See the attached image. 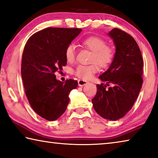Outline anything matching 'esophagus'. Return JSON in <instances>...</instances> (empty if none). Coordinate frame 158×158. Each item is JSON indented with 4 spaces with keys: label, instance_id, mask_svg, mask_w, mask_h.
<instances>
[{
    "label": "esophagus",
    "instance_id": "1",
    "mask_svg": "<svg viewBox=\"0 0 158 158\" xmlns=\"http://www.w3.org/2000/svg\"><path fill=\"white\" fill-rule=\"evenodd\" d=\"M78 84H79V86H83L84 85H86V84H87V81H84V80H82V79H79V80H78Z\"/></svg>",
    "mask_w": 158,
    "mask_h": 158
}]
</instances>
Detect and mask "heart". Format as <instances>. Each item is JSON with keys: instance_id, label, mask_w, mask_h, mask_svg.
I'll list each match as a JSON object with an SVG mask.
<instances>
[{"instance_id": "heart-1", "label": "heart", "mask_w": 158, "mask_h": 158, "mask_svg": "<svg viewBox=\"0 0 158 158\" xmlns=\"http://www.w3.org/2000/svg\"><path fill=\"white\" fill-rule=\"evenodd\" d=\"M82 44L92 52L90 62H94L90 65H79L74 71L77 77L87 80L92 78L94 74L98 71V64L102 67L109 66L115 57V49L110 45H107L106 41L102 37L90 36L82 40ZM65 57L67 62H72L76 55L75 45L69 44L65 49Z\"/></svg>"}]
</instances>
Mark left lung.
Here are the masks:
<instances>
[{"label":"left lung","instance_id":"1","mask_svg":"<svg viewBox=\"0 0 158 158\" xmlns=\"http://www.w3.org/2000/svg\"><path fill=\"white\" fill-rule=\"evenodd\" d=\"M116 53L107 71L98 77L103 83L96 84L97 92L91 100L94 110L103 118L117 121L130 110L139 95L143 84V60L133 37L118 28L109 32Z\"/></svg>","mask_w":158,"mask_h":158}]
</instances>
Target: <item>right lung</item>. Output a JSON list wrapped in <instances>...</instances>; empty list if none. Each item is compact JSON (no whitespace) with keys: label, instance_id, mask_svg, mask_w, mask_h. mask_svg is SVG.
<instances>
[{"label":"right lung","instance_id":"obj_1","mask_svg":"<svg viewBox=\"0 0 158 158\" xmlns=\"http://www.w3.org/2000/svg\"><path fill=\"white\" fill-rule=\"evenodd\" d=\"M79 28L47 27L35 32L25 44L21 64L25 92L35 112L48 121L64 114L69 94L78 85L77 80L56 79L55 73L67 64L65 49L78 35Z\"/></svg>","mask_w":158,"mask_h":158}]
</instances>
